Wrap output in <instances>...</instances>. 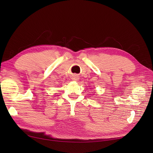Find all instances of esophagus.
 Returning a JSON list of instances; mask_svg holds the SVG:
<instances>
[{"label": "esophagus", "mask_w": 153, "mask_h": 153, "mask_svg": "<svg viewBox=\"0 0 153 153\" xmlns=\"http://www.w3.org/2000/svg\"><path fill=\"white\" fill-rule=\"evenodd\" d=\"M78 79H79V78H78V76L76 75H74L72 78V80H75V81H77Z\"/></svg>", "instance_id": "obj_1"}]
</instances>
